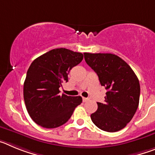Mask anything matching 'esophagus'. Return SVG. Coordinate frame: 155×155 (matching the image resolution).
<instances>
[{"mask_svg":"<svg viewBox=\"0 0 155 155\" xmlns=\"http://www.w3.org/2000/svg\"><path fill=\"white\" fill-rule=\"evenodd\" d=\"M87 101H89V98H83V102H87Z\"/></svg>","mask_w":155,"mask_h":155,"instance_id":"1","label":"esophagus"}]
</instances>
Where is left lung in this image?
Listing matches in <instances>:
<instances>
[{"mask_svg": "<svg viewBox=\"0 0 155 155\" xmlns=\"http://www.w3.org/2000/svg\"><path fill=\"white\" fill-rule=\"evenodd\" d=\"M86 63L107 90L104 103L91 115L93 124L107 132H116L130 122L139 105V80L123 59L112 53H84Z\"/></svg>", "mask_w": 155, "mask_h": 155, "instance_id": "1", "label": "left lung"}]
</instances>
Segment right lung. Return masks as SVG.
Returning a JSON list of instances; mask_svg holds the SVG:
<instances>
[{
	"label": "right lung",
	"instance_id": "1",
	"mask_svg": "<svg viewBox=\"0 0 155 155\" xmlns=\"http://www.w3.org/2000/svg\"><path fill=\"white\" fill-rule=\"evenodd\" d=\"M82 60L81 53L59 48L31 63L24 82L23 94L27 111L35 124L49 129L62 126L81 103V96L60 95L59 88L68 81L70 71Z\"/></svg>",
	"mask_w": 155,
	"mask_h": 155
}]
</instances>
